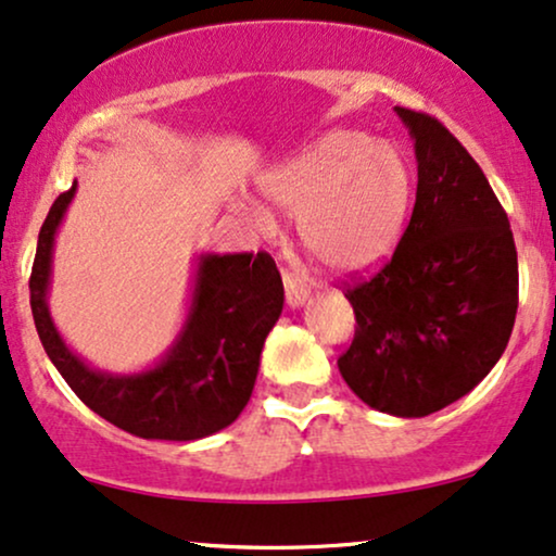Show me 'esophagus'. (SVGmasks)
Instances as JSON below:
<instances>
[{
    "instance_id": "obj_1",
    "label": "esophagus",
    "mask_w": 556,
    "mask_h": 556,
    "mask_svg": "<svg viewBox=\"0 0 556 556\" xmlns=\"http://www.w3.org/2000/svg\"><path fill=\"white\" fill-rule=\"evenodd\" d=\"M283 286H286V304L293 306V309L309 299V289H306L304 280H301L296 273L283 270Z\"/></svg>"
}]
</instances>
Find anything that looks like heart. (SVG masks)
I'll return each instance as SVG.
<instances>
[{"mask_svg":"<svg viewBox=\"0 0 556 556\" xmlns=\"http://www.w3.org/2000/svg\"><path fill=\"white\" fill-rule=\"evenodd\" d=\"M270 201L299 211L304 250L342 276L374 270L402 239L413 173L400 149L361 131H330L263 180ZM247 216L270 229V211L247 203Z\"/></svg>","mask_w":556,"mask_h":556,"instance_id":"heart-1","label":"heart"}]
</instances>
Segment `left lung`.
I'll list each match as a JSON object with an SVG mask.
<instances>
[{
	"mask_svg": "<svg viewBox=\"0 0 556 556\" xmlns=\"http://www.w3.org/2000/svg\"><path fill=\"white\" fill-rule=\"evenodd\" d=\"M415 139L417 193L392 260L345 283L355 338L338 358L368 407L425 417L469 394L508 345L518 312L510 222L441 121L394 108Z\"/></svg>",
	"mask_w": 556,
	"mask_h": 556,
	"instance_id": "obj_1",
	"label": "left lung"
}]
</instances>
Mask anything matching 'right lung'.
<instances>
[{"instance_id":"right-lung-1","label":"right lung","mask_w":556,"mask_h":556,"mask_svg":"<svg viewBox=\"0 0 556 556\" xmlns=\"http://www.w3.org/2000/svg\"><path fill=\"white\" fill-rule=\"evenodd\" d=\"M77 182L48 211L30 273V309L48 358L72 392L115 428L156 441H198L231 425L255 389L260 353L283 309V280L267 252L201 255L193 304L175 345L131 376L94 371L61 340L48 314L53 237Z\"/></svg>"}]
</instances>
